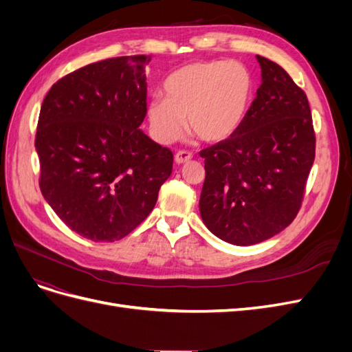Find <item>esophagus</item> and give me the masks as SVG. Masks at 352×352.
<instances>
[{
	"mask_svg": "<svg viewBox=\"0 0 352 352\" xmlns=\"http://www.w3.org/2000/svg\"><path fill=\"white\" fill-rule=\"evenodd\" d=\"M190 160H192V153H189V151H179L175 155V162L177 164H185V163L190 162Z\"/></svg>",
	"mask_w": 352,
	"mask_h": 352,
	"instance_id": "1",
	"label": "esophagus"
}]
</instances>
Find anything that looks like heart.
<instances>
[{
    "mask_svg": "<svg viewBox=\"0 0 352 352\" xmlns=\"http://www.w3.org/2000/svg\"><path fill=\"white\" fill-rule=\"evenodd\" d=\"M163 95L148 102V120L155 140L170 144L182 136L185 119L201 141L217 144L235 136L251 110L255 79L239 61H195L173 72Z\"/></svg>",
    "mask_w": 352,
    "mask_h": 352,
    "instance_id": "obj_1",
    "label": "heart"
}]
</instances>
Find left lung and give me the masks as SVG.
I'll use <instances>...</instances> for the list:
<instances>
[{"label":"left lung","mask_w":352,"mask_h":352,"mask_svg":"<svg viewBox=\"0 0 352 352\" xmlns=\"http://www.w3.org/2000/svg\"><path fill=\"white\" fill-rule=\"evenodd\" d=\"M261 85L247 120L229 140L206 148L202 221L232 245L270 239L296 217L316 157L305 92L279 65L257 56Z\"/></svg>","instance_id":"left-lung-1"}]
</instances>
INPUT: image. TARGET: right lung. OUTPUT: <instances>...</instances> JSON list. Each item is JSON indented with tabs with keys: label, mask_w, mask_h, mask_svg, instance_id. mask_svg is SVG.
<instances>
[{
	"label": "right lung",
	"mask_w": 352,
	"mask_h": 352,
	"mask_svg": "<svg viewBox=\"0 0 352 352\" xmlns=\"http://www.w3.org/2000/svg\"><path fill=\"white\" fill-rule=\"evenodd\" d=\"M150 61L92 63L52 85L41 105V192L73 232L94 242L129 235L172 175L173 153L140 129Z\"/></svg>",
	"instance_id": "1"
}]
</instances>
